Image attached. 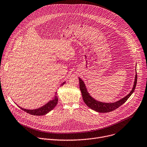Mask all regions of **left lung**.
<instances>
[{
  "label": "left lung",
  "instance_id": "8db88e82",
  "mask_svg": "<svg viewBox=\"0 0 147 147\" xmlns=\"http://www.w3.org/2000/svg\"><path fill=\"white\" fill-rule=\"evenodd\" d=\"M79 88L82 93V98L85 102V103L88 106L90 109L97 111L99 113H108L111 111H113L119 107L123 104H124L127 100L129 98L133 93L134 92L136 85H137V72L136 73L134 82L133 84V87L130 91V92L125 97H123L122 99L119 100L118 101L112 102V103H106L103 102H100L97 100H96L90 94L89 92L88 91V89L86 86L84 82L82 79L79 78Z\"/></svg>",
  "mask_w": 147,
  "mask_h": 147
}]
</instances>
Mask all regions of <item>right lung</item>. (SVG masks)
<instances>
[{
  "label": "right lung",
  "instance_id": "right-lung-1",
  "mask_svg": "<svg viewBox=\"0 0 147 147\" xmlns=\"http://www.w3.org/2000/svg\"><path fill=\"white\" fill-rule=\"evenodd\" d=\"M66 82H63L62 84H61V86H63ZM58 101V96H57V92L55 93L54 97L53 98L49 101L48 102H47L46 104H45L44 105L40 107H38L37 109H24L22 108V107L19 106L18 105V106L23 111L30 114V115H34V116H42V115H45L46 114H47L48 113L50 112V111H51L57 105Z\"/></svg>",
  "mask_w": 147,
  "mask_h": 147
}]
</instances>
